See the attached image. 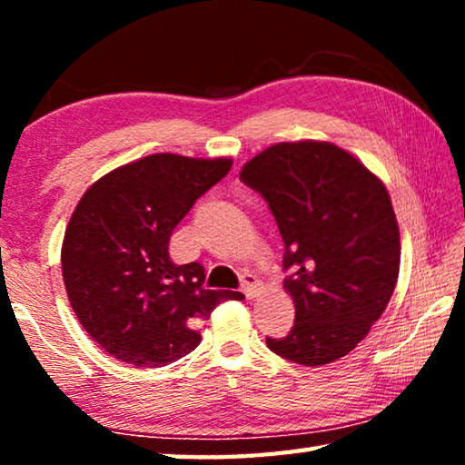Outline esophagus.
I'll list each match as a JSON object with an SVG mask.
<instances>
[{
	"label": "esophagus",
	"mask_w": 465,
	"mask_h": 465,
	"mask_svg": "<svg viewBox=\"0 0 465 465\" xmlns=\"http://www.w3.org/2000/svg\"><path fill=\"white\" fill-rule=\"evenodd\" d=\"M256 291H258V279L254 277V274H250V272L242 274V293L248 299H252L256 295Z\"/></svg>",
	"instance_id": "esophagus-1"
}]
</instances>
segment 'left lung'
<instances>
[{
    "label": "left lung",
    "mask_w": 465,
    "mask_h": 465,
    "mask_svg": "<svg viewBox=\"0 0 465 465\" xmlns=\"http://www.w3.org/2000/svg\"><path fill=\"white\" fill-rule=\"evenodd\" d=\"M240 180L277 222L295 303L293 328L266 336V346L308 367L349 355L381 318L398 281L400 230L383 183L324 141L264 149Z\"/></svg>",
    "instance_id": "obj_1"
}]
</instances>
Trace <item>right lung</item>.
I'll return each instance as SVG.
<instances>
[{"instance_id":"1","label":"right lung","mask_w":465,"mask_h":465,"mask_svg":"<svg viewBox=\"0 0 465 465\" xmlns=\"http://www.w3.org/2000/svg\"><path fill=\"white\" fill-rule=\"evenodd\" d=\"M232 160L155 153L94 183L77 203L61 248V269L77 320L108 355L162 367L201 342L196 326L238 291L207 289L199 262L174 264V227Z\"/></svg>"}]
</instances>
